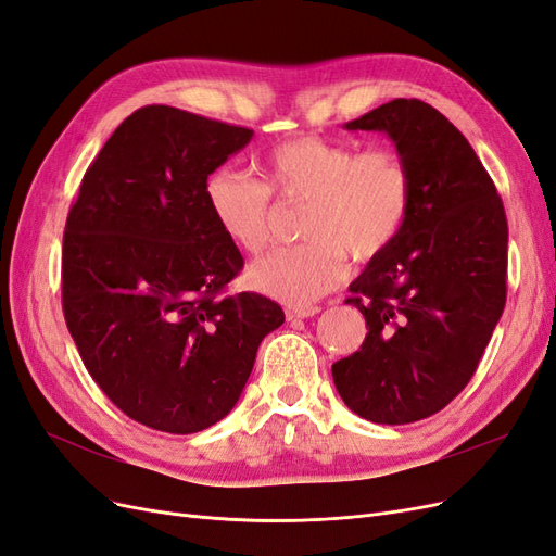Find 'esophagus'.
I'll use <instances>...</instances> for the list:
<instances>
[{
	"instance_id": "esophagus-1",
	"label": "esophagus",
	"mask_w": 556,
	"mask_h": 556,
	"mask_svg": "<svg viewBox=\"0 0 556 556\" xmlns=\"http://www.w3.org/2000/svg\"><path fill=\"white\" fill-rule=\"evenodd\" d=\"M317 313H319L317 306H292V308H288V319L313 317V315H317Z\"/></svg>"
}]
</instances>
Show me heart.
I'll return each instance as SVG.
<instances>
[{
  "label": "heart",
  "mask_w": 556,
  "mask_h": 556,
  "mask_svg": "<svg viewBox=\"0 0 556 556\" xmlns=\"http://www.w3.org/2000/svg\"><path fill=\"white\" fill-rule=\"evenodd\" d=\"M264 178L220 166L206 180V204L225 239L248 255L274 241L276 201L308 204L301 237L250 266L257 290L294 306L331 292L355 262L378 260L406 229L413 176L390 148L296 137L264 160Z\"/></svg>",
  "instance_id": "heart-1"
}]
</instances>
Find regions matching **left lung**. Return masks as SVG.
Here are the masks:
<instances>
[{"mask_svg":"<svg viewBox=\"0 0 556 556\" xmlns=\"http://www.w3.org/2000/svg\"><path fill=\"white\" fill-rule=\"evenodd\" d=\"M345 129L394 141L413 208L399 241L350 285L368 333L331 376L352 413L408 425L443 410L476 374L506 306L508 220L476 150L433 106L392 99Z\"/></svg>","mask_w":556,"mask_h":556,"instance_id":"left-lung-1","label":"left lung"}]
</instances>
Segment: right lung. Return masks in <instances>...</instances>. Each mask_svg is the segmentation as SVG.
I'll use <instances>...</instances> for the list:
<instances>
[{
	"label": "right lung",
	"instance_id": "1",
	"mask_svg": "<svg viewBox=\"0 0 556 556\" xmlns=\"http://www.w3.org/2000/svg\"><path fill=\"white\" fill-rule=\"evenodd\" d=\"M252 129L174 106L134 111L99 150L66 217L62 308L92 380L137 422L208 429L237 406L276 301L227 294L243 257L206 180Z\"/></svg>",
	"mask_w": 556,
	"mask_h": 556
}]
</instances>
